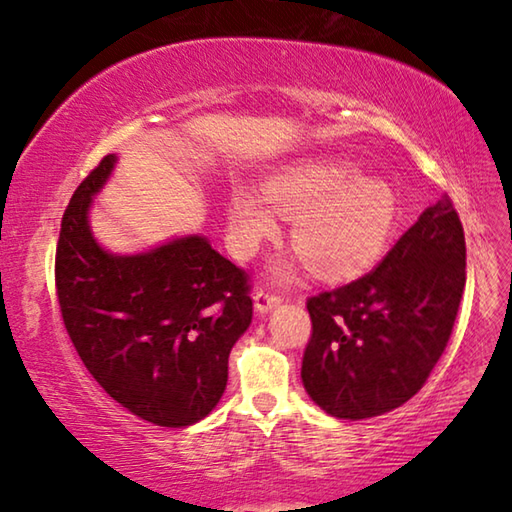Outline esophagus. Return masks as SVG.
Returning a JSON list of instances; mask_svg holds the SVG:
<instances>
[{
    "label": "esophagus",
    "instance_id": "esophagus-1",
    "mask_svg": "<svg viewBox=\"0 0 512 512\" xmlns=\"http://www.w3.org/2000/svg\"><path fill=\"white\" fill-rule=\"evenodd\" d=\"M253 300H255L257 314H268V311L275 309L282 302L280 296H275V293H268V291H257Z\"/></svg>",
    "mask_w": 512,
    "mask_h": 512
}]
</instances>
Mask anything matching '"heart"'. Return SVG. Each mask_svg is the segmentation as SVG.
I'll return each mask as SVG.
<instances>
[{
    "instance_id": "obj_1",
    "label": "heart",
    "mask_w": 512,
    "mask_h": 512,
    "mask_svg": "<svg viewBox=\"0 0 512 512\" xmlns=\"http://www.w3.org/2000/svg\"><path fill=\"white\" fill-rule=\"evenodd\" d=\"M280 214L293 216V244L300 262L323 280H352L377 262L391 241L400 203L393 187L361 176L350 160H305L277 171L264 194L239 185L228 198V235L239 257H253L266 239L280 232ZM293 262L275 266L291 277Z\"/></svg>"
}]
</instances>
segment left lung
<instances>
[{
  "label": "left lung",
  "instance_id": "left-lung-1",
  "mask_svg": "<svg viewBox=\"0 0 512 512\" xmlns=\"http://www.w3.org/2000/svg\"><path fill=\"white\" fill-rule=\"evenodd\" d=\"M465 289L463 225L449 201L424 210L375 271L309 298L302 384L343 420L397 409L420 391Z\"/></svg>",
  "mask_w": 512,
  "mask_h": 512
}]
</instances>
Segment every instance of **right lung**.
Instances as JSON below:
<instances>
[{"label": "right lung", "instance_id": "obj_1", "mask_svg": "<svg viewBox=\"0 0 512 512\" xmlns=\"http://www.w3.org/2000/svg\"><path fill=\"white\" fill-rule=\"evenodd\" d=\"M115 167L117 155H106L60 223V311L85 368L112 400L158 427H189L219 404L230 350L253 320L246 275L198 232L140 253L103 248L90 212Z\"/></svg>", "mask_w": 512, "mask_h": 512}]
</instances>
